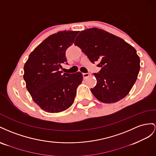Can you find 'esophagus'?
Instances as JSON below:
<instances>
[{
    "mask_svg": "<svg viewBox=\"0 0 156 156\" xmlns=\"http://www.w3.org/2000/svg\"><path fill=\"white\" fill-rule=\"evenodd\" d=\"M91 74H90V73H83V78H88L89 76H90Z\"/></svg>",
    "mask_w": 156,
    "mask_h": 156,
    "instance_id": "obj_1",
    "label": "esophagus"
}]
</instances>
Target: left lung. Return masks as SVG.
I'll list each match as a JSON object with an SVG mask.
<instances>
[{"instance_id":"8db88e82","label":"left lung","mask_w":156,"mask_h":156,"mask_svg":"<svg viewBox=\"0 0 156 156\" xmlns=\"http://www.w3.org/2000/svg\"><path fill=\"white\" fill-rule=\"evenodd\" d=\"M74 44L82 49L92 63L101 67L93 73L96 86L91 91L105 103L118 102L129 93L140 70L135 49L124 40L98 28L82 30Z\"/></svg>"}]
</instances>
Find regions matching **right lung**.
<instances>
[{"instance_id": "obj_1", "label": "right lung", "mask_w": 156, "mask_h": 156, "mask_svg": "<svg viewBox=\"0 0 156 156\" xmlns=\"http://www.w3.org/2000/svg\"><path fill=\"white\" fill-rule=\"evenodd\" d=\"M79 31L63 30L46 38L30 53L24 65L26 87L35 103L50 113L68 109L74 103L76 89L83 80L80 72L63 73L66 50Z\"/></svg>"}]
</instances>
